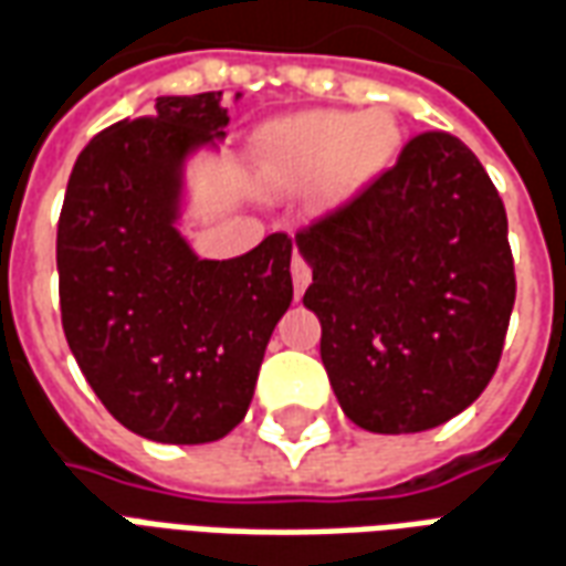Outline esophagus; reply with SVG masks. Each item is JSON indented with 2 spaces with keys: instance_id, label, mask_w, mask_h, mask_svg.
I'll return each instance as SVG.
<instances>
[{
  "instance_id": "esophagus-1",
  "label": "esophagus",
  "mask_w": 566,
  "mask_h": 566,
  "mask_svg": "<svg viewBox=\"0 0 566 566\" xmlns=\"http://www.w3.org/2000/svg\"><path fill=\"white\" fill-rule=\"evenodd\" d=\"M291 279H294V294L303 296V291L312 282V270H308V263L300 254H294V263H291Z\"/></svg>"
}]
</instances>
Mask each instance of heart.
<instances>
[{
    "mask_svg": "<svg viewBox=\"0 0 566 566\" xmlns=\"http://www.w3.org/2000/svg\"><path fill=\"white\" fill-rule=\"evenodd\" d=\"M403 148V127L391 108H308L260 133L258 175L270 193L318 185V199L339 209L379 181Z\"/></svg>",
    "mask_w": 566,
    "mask_h": 566,
    "instance_id": "heart-1",
    "label": "heart"
}]
</instances>
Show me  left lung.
<instances>
[{
	"label": "left lung",
	"mask_w": 566,
	"mask_h": 566,
	"mask_svg": "<svg viewBox=\"0 0 566 566\" xmlns=\"http://www.w3.org/2000/svg\"><path fill=\"white\" fill-rule=\"evenodd\" d=\"M303 306L343 412L369 433H421L473 403L497 369L515 272L506 209L449 133L409 142L360 197L296 233Z\"/></svg>",
	"instance_id": "obj_1"
}]
</instances>
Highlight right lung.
Returning a JSON list of instances; mask_svg holds the SVG:
<instances>
[{
	"label": "right lung",
	"instance_id": "1",
	"mask_svg": "<svg viewBox=\"0 0 566 566\" xmlns=\"http://www.w3.org/2000/svg\"><path fill=\"white\" fill-rule=\"evenodd\" d=\"M242 99V93H235ZM223 93L157 96L81 150L56 227L63 333L120 424L199 446L245 418L266 345L291 300V239L199 258L178 230L187 166L227 139Z\"/></svg>",
	"mask_w": 566,
	"mask_h": 566
}]
</instances>
